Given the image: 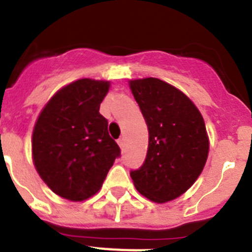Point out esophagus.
<instances>
[{"mask_svg": "<svg viewBox=\"0 0 252 252\" xmlns=\"http://www.w3.org/2000/svg\"><path fill=\"white\" fill-rule=\"evenodd\" d=\"M117 144H119V145H120V148H124V139H122V137H121V139L117 140Z\"/></svg>", "mask_w": 252, "mask_h": 252, "instance_id": "34e87169", "label": "esophagus"}]
</instances>
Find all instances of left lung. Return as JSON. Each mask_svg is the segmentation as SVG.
Wrapping results in <instances>:
<instances>
[{"label": "left lung", "mask_w": 252, "mask_h": 252, "mask_svg": "<svg viewBox=\"0 0 252 252\" xmlns=\"http://www.w3.org/2000/svg\"><path fill=\"white\" fill-rule=\"evenodd\" d=\"M130 88L149 130L145 161L130 175L150 201H173L193 186L207 161L203 117L183 92L158 78L135 79Z\"/></svg>", "instance_id": "1"}]
</instances>
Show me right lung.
I'll use <instances>...</instances> for the list:
<instances>
[{
  "instance_id": "obj_1",
  "label": "right lung",
  "mask_w": 252,
  "mask_h": 252,
  "mask_svg": "<svg viewBox=\"0 0 252 252\" xmlns=\"http://www.w3.org/2000/svg\"><path fill=\"white\" fill-rule=\"evenodd\" d=\"M110 82L79 79L58 91L32 132L34 165L62 198L81 202L101 189L121 150L108 133L99 106Z\"/></svg>"
}]
</instances>
